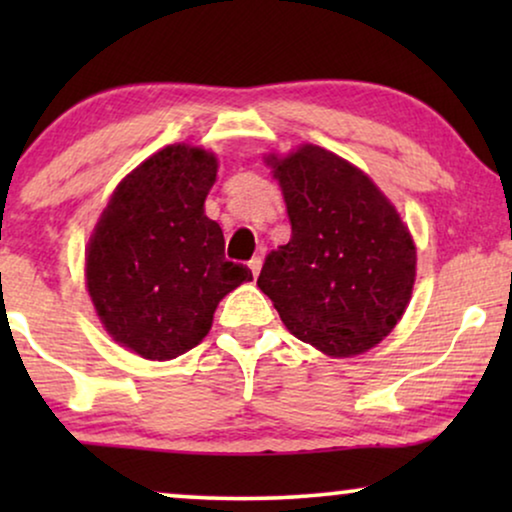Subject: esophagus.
<instances>
[{"label":"esophagus","mask_w":512,"mask_h":512,"mask_svg":"<svg viewBox=\"0 0 512 512\" xmlns=\"http://www.w3.org/2000/svg\"><path fill=\"white\" fill-rule=\"evenodd\" d=\"M261 265H263V258L261 256H254L249 261V268H251V272H254V277H258V272H261Z\"/></svg>","instance_id":"obj_1"}]
</instances>
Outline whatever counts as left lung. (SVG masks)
<instances>
[{"label":"left lung","instance_id":"8db88e82","mask_svg":"<svg viewBox=\"0 0 512 512\" xmlns=\"http://www.w3.org/2000/svg\"><path fill=\"white\" fill-rule=\"evenodd\" d=\"M291 240L265 258L258 289L298 340L356 356L394 331L410 303L417 249L401 214L368 174L303 144L268 156Z\"/></svg>","mask_w":512,"mask_h":512}]
</instances>
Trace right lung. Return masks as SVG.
Segmentation results:
<instances>
[{
    "mask_svg": "<svg viewBox=\"0 0 512 512\" xmlns=\"http://www.w3.org/2000/svg\"><path fill=\"white\" fill-rule=\"evenodd\" d=\"M219 160L172 144L111 195L86 249V284L102 326L144 359L167 361L212 328L223 296L251 270L226 261L223 230L205 214Z\"/></svg>",
    "mask_w": 512,
    "mask_h": 512,
    "instance_id": "add662e5",
    "label": "right lung"
}]
</instances>
